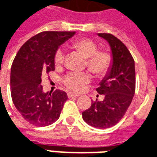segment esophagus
Wrapping results in <instances>:
<instances>
[{
	"label": "esophagus",
	"mask_w": 157,
	"mask_h": 157,
	"mask_svg": "<svg viewBox=\"0 0 157 157\" xmlns=\"http://www.w3.org/2000/svg\"><path fill=\"white\" fill-rule=\"evenodd\" d=\"M67 96H68V98H77V97H79L78 94H75V93H73V92H68V94H67Z\"/></svg>",
	"instance_id": "obj_1"
}]
</instances>
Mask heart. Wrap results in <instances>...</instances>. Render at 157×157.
I'll return each mask as SVG.
<instances>
[{
    "mask_svg": "<svg viewBox=\"0 0 157 157\" xmlns=\"http://www.w3.org/2000/svg\"><path fill=\"white\" fill-rule=\"evenodd\" d=\"M72 47L86 58V65L90 71L98 76L106 75L112 65L113 59L107 51H98V44L91 39H81L72 43ZM65 51L58 48L55 55L56 66L61 65L64 62ZM90 81V75L86 73L71 72L64 79V83L73 91H81L85 84Z\"/></svg>",
    "mask_w": 157,
    "mask_h": 157,
    "instance_id": "heart-1",
    "label": "heart"
}]
</instances>
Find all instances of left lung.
<instances>
[{
    "instance_id": "obj_1",
    "label": "left lung",
    "mask_w": 157,
    "mask_h": 157,
    "mask_svg": "<svg viewBox=\"0 0 157 157\" xmlns=\"http://www.w3.org/2000/svg\"><path fill=\"white\" fill-rule=\"evenodd\" d=\"M109 43L113 62L111 68L96 89L104 95L102 102H92L82 112L83 120L94 128H110L119 122L130 105L135 91L134 59L123 43L109 33H98Z\"/></svg>"
}]
</instances>
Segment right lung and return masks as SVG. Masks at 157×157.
Segmentation results:
<instances>
[{
  "mask_svg": "<svg viewBox=\"0 0 157 157\" xmlns=\"http://www.w3.org/2000/svg\"><path fill=\"white\" fill-rule=\"evenodd\" d=\"M75 32H42L19 49L11 69L12 102L22 118L35 126H47L60 115L66 92H44L41 75L55 71V55L59 47Z\"/></svg>",
  "mask_w": 157,
  "mask_h": 157,
  "instance_id": "add662e5",
  "label": "right lung"
}]
</instances>
